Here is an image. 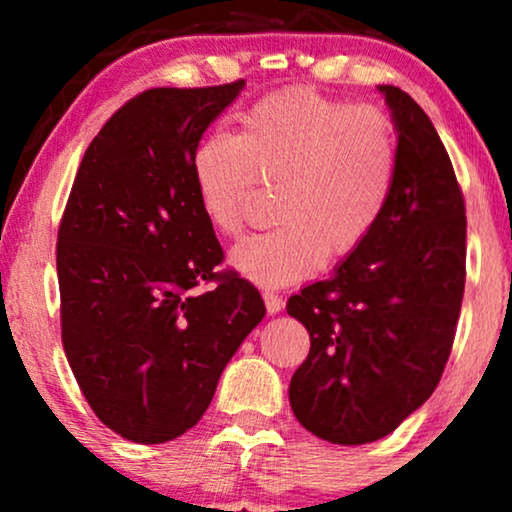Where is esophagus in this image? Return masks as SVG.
<instances>
[{
    "instance_id": "34e87169",
    "label": "esophagus",
    "mask_w": 512,
    "mask_h": 512,
    "mask_svg": "<svg viewBox=\"0 0 512 512\" xmlns=\"http://www.w3.org/2000/svg\"><path fill=\"white\" fill-rule=\"evenodd\" d=\"M262 298H264V305H267V313L269 315H276L281 308H284V301H281V298L276 296L274 291H264Z\"/></svg>"
}]
</instances>
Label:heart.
Returning a JSON list of instances; mask_svg holds the SVG:
<instances>
[{
  "label": "heart",
  "mask_w": 512,
  "mask_h": 512,
  "mask_svg": "<svg viewBox=\"0 0 512 512\" xmlns=\"http://www.w3.org/2000/svg\"><path fill=\"white\" fill-rule=\"evenodd\" d=\"M204 219L238 236L257 179L276 180L279 226L240 240L231 267L262 286H286L346 257L383 219L397 178L395 125L375 105L308 88L272 93L240 115L238 132L211 129L190 156Z\"/></svg>",
  "instance_id": "obj_1"
}]
</instances>
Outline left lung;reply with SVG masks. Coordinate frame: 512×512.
Returning a JSON list of instances; mask_svg holds the SVG:
<instances>
[{
    "mask_svg": "<svg viewBox=\"0 0 512 512\" xmlns=\"http://www.w3.org/2000/svg\"><path fill=\"white\" fill-rule=\"evenodd\" d=\"M397 129V178L375 231L289 298L310 334L289 402L337 445L385 438L436 390L464 293L467 216L450 156L419 103L378 86Z\"/></svg>",
    "mask_w": 512,
    "mask_h": 512,
    "instance_id": "1",
    "label": "left lung"
}]
</instances>
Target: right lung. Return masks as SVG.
Wrapping results in <instances>:
<instances>
[{
    "label": "right lung",
    "mask_w": 512,
    "mask_h": 512,
    "mask_svg": "<svg viewBox=\"0 0 512 512\" xmlns=\"http://www.w3.org/2000/svg\"><path fill=\"white\" fill-rule=\"evenodd\" d=\"M243 86L139 93L76 170L57 233L64 354L98 419L132 443L195 426L267 313L250 281L214 272L223 250L190 173L195 144Z\"/></svg>",
    "instance_id": "obj_1"
}]
</instances>
